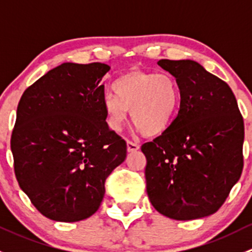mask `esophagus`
<instances>
[{
    "label": "esophagus",
    "mask_w": 252,
    "mask_h": 252,
    "mask_svg": "<svg viewBox=\"0 0 252 252\" xmlns=\"http://www.w3.org/2000/svg\"><path fill=\"white\" fill-rule=\"evenodd\" d=\"M139 149H140V146H139L138 144H135V142H133V141L126 140V150H128V152L138 151Z\"/></svg>",
    "instance_id": "1"
}]
</instances>
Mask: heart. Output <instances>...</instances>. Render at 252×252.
<instances>
[{"label": "heart", "instance_id": "obj_1", "mask_svg": "<svg viewBox=\"0 0 252 252\" xmlns=\"http://www.w3.org/2000/svg\"><path fill=\"white\" fill-rule=\"evenodd\" d=\"M112 89L114 95L108 94L102 100L110 130H121L129 110L136 130L144 135L158 136L171 128L182 97L173 75L131 69L119 75Z\"/></svg>", "mask_w": 252, "mask_h": 252}]
</instances>
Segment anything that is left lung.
Masks as SVG:
<instances>
[{
    "label": "left lung",
    "mask_w": 252,
    "mask_h": 252,
    "mask_svg": "<svg viewBox=\"0 0 252 252\" xmlns=\"http://www.w3.org/2000/svg\"><path fill=\"white\" fill-rule=\"evenodd\" d=\"M180 86L171 128L145 142L146 191L161 215L177 220L206 217L224 204L244 166V121L225 81L191 60H161Z\"/></svg>",
    "instance_id": "8db88e82"
}]
</instances>
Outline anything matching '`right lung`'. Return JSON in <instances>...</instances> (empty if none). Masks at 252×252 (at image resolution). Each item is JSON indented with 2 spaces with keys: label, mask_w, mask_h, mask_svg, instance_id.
<instances>
[{
  "label": "right lung",
  "mask_w": 252,
  "mask_h": 252,
  "mask_svg": "<svg viewBox=\"0 0 252 252\" xmlns=\"http://www.w3.org/2000/svg\"><path fill=\"white\" fill-rule=\"evenodd\" d=\"M105 63H63L23 94L11 138L20 189L57 222L93 216L105 182L126 157V142L106 124Z\"/></svg>",
  "instance_id": "right-lung-1"
}]
</instances>
